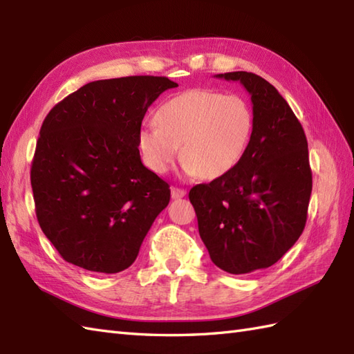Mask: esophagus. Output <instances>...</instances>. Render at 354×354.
<instances>
[{
    "label": "esophagus",
    "mask_w": 354,
    "mask_h": 354,
    "mask_svg": "<svg viewBox=\"0 0 354 354\" xmlns=\"http://www.w3.org/2000/svg\"><path fill=\"white\" fill-rule=\"evenodd\" d=\"M187 194L184 189H178V187H171V198L173 199H181Z\"/></svg>",
    "instance_id": "esophagus-1"
}]
</instances>
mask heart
<instances>
[{
	"label": "heart",
	"mask_w": 354,
	"mask_h": 354,
	"mask_svg": "<svg viewBox=\"0 0 354 354\" xmlns=\"http://www.w3.org/2000/svg\"><path fill=\"white\" fill-rule=\"evenodd\" d=\"M156 126H142L137 147L146 167L167 173L179 156L190 176L216 179L242 161L254 131L251 104L237 94L190 89L158 108Z\"/></svg>",
	"instance_id": "b5f03b06"
}]
</instances>
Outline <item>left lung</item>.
Wrapping results in <instances>:
<instances>
[{
    "label": "left lung",
    "mask_w": 354,
    "mask_h": 354,
    "mask_svg": "<svg viewBox=\"0 0 354 354\" xmlns=\"http://www.w3.org/2000/svg\"><path fill=\"white\" fill-rule=\"evenodd\" d=\"M216 77L251 94L254 131L242 161L228 175L189 193L209 259L230 274H250L280 260L306 227L312 170L301 123L281 94L254 73Z\"/></svg>",
    "instance_id": "1"
}]
</instances>
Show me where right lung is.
<instances>
[{"mask_svg": "<svg viewBox=\"0 0 354 354\" xmlns=\"http://www.w3.org/2000/svg\"><path fill=\"white\" fill-rule=\"evenodd\" d=\"M167 77L95 80L45 117L30 171L36 217L61 257L115 274L135 261L169 184L145 167L137 135Z\"/></svg>", "mask_w": 354, "mask_h": 354, "instance_id": "obj_1", "label": "right lung"}]
</instances>
